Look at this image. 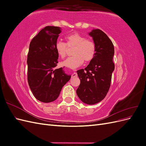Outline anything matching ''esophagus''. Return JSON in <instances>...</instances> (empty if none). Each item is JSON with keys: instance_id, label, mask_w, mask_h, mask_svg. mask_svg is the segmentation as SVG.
I'll use <instances>...</instances> for the list:
<instances>
[{"instance_id": "esophagus-1", "label": "esophagus", "mask_w": 146, "mask_h": 146, "mask_svg": "<svg viewBox=\"0 0 146 146\" xmlns=\"http://www.w3.org/2000/svg\"><path fill=\"white\" fill-rule=\"evenodd\" d=\"M77 76V72H74L72 73V78H75Z\"/></svg>"}]
</instances>
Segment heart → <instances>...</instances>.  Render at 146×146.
Returning <instances> with one entry per match:
<instances>
[{
    "instance_id": "heart-1",
    "label": "heart",
    "mask_w": 146,
    "mask_h": 146,
    "mask_svg": "<svg viewBox=\"0 0 146 146\" xmlns=\"http://www.w3.org/2000/svg\"><path fill=\"white\" fill-rule=\"evenodd\" d=\"M66 42L60 39L55 44L56 52L61 58H64L67 54V46H74L72 56L68 57L61 63V66L70 69H76L82 66L85 60L86 63L94 58L96 47L94 41L89 38H85L83 35L75 32L65 36Z\"/></svg>"
}]
</instances>
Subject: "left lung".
Here are the masks:
<instances>
[{
  "label": "left lung",
  "instance_id": "left-lung-1",
  "mask_svg": "<svg viewBox=\"0 0 146 146\" xmlns=\"http://www.w3.org/2000/svg\"><path fill=\"white\" fill-rule=\"evenodd\" d=\"M89 35L93 38L96 52L87 67L77 71L80 84L76 92L83 102L94 105L102 100L109 91L114 69V48L112 41L102 30L94 29Z\"/></svg>",
  "mask_w": 146,
  "mask_h": 146
}]
</instances>
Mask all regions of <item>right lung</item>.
Here are the masks:
<instances>
[{"instance_id":"1","label":"right lung","mask_w":146,"mask_h":146,"mask_svg":"<svg viewBox=\"0 0 146 146\" xmlns=\"http://www.w3.org/2000/svg\"><path fill=\"white\" fill-rule=\"evenodd\" d=\"M61 32L59 27L47 26L30 43L27 80L35 98L44 103L58 98L62 88L70 78L62 68L55 69L58 63L55 44Z\"/></svg>"}]
</instances>
